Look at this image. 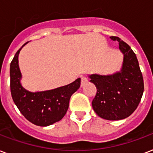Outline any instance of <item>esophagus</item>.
Returning a JSON list of instances; mask_svg holds the SVG:
<instances>
[{"instance_id": "1", "label": "esophagus", "mask_w": 153, "mask_h": 153, "mask_svg": "<svg viewBox=\"0 0 153 153\" xmlns=\"http://www.w3.org/2000/svg\"><path fill=\"white\" fill-rule=\"evenodd\" d=\"M88 82V79H87V78H86V77L82 76L81 78V86H83L86 83Z\"/></svg>"}]
</instances>
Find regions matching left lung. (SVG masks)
I'll return each instance as SVG.
<instances>
[{
	"instance_id": "left-lung-1",
	"label": "left lung",
	"mask_w": 153,
	"mask_h": 153,
	"mask_svg": "<svg viewBox=\"0 0 153 153\" xmlns=\"http://www.w3.org/2000/svg\"><path fill=\"white\" fill-rule=\"evenodd\" d=\"M119 43L123 53L121 71L109 75H89L97 93L92 106L98 116L105 120L117 121L130 116L137 108L144 92L142 73L136 54L119 37L110 36Z\"/></svg>"
}]
</instances>
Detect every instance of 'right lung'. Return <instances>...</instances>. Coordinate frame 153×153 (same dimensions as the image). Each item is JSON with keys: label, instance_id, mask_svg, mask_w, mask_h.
<instances>
[{"label": "right lung", "instance_id": "add662e5", "mask_svg": "<svg viewBox=\"0 0 153 153\" xmlns=\"http://www.w3.org/2000/svg\"><path fill=\"white\" fill-rule=\"evenodd\" d=\"M25 43L20 48L10 64V90L12 98L20 113L27 121L39 126H48L60 121L69 107L70 98L80 87L81 79L67 86L51 91L30 92L20 83V73L18 56Z\"/></svg>", "mask_w": 153, "mask_h": 153}]
</instances>
